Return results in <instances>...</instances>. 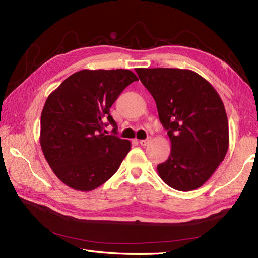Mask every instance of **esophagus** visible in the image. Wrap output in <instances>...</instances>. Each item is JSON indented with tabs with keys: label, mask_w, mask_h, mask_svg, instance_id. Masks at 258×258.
<instances>
[{
	"label": "esophagus",
	"mask_w": 258,
	"mask_h": 258,
	"mask_svg": "<svg viewBox=\"0 0 258 258\" xmlns=\"http://www.w3.org/2000/svg\"><path fill=\"white\" fill-rule=\"evenodd\" d=\"M150 141H151V139H146V140H141L140 141V144L142 145V146H146L147 144L150 143Z\"/></svg>",
	"instance_id": "1"
}]
</instances>
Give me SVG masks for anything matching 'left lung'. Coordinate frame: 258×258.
Returning <instances> with one entry per match:
<instances>
[{"label": "left lung", "instance_id": "left-lung-1", "mask_svg": "<svg viewBox=\"0 0 258 258\" xmlns=\"http://www.w3.org/2000/svg\"><path fill=\"white\" fill-rule=\"evenodd\" d=\"M135 71L155 100L158 117L171 140V154L157 165L158 175L180 191L201 187L228 150V120L220 95L190 70Z\"/></svg>", "mask_w": 258, "mask_h": 258}]
</instances>
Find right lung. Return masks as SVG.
<instances>
[{
	"label": "right lung",
	"mask_w": 258,
	"mask_h": 258,
	"mask_svg": "<svg viewBox=\"0 0 258 258\" xmlns=\"http://www.w3.org/2000/svg\"><path fill=\"white\" fill-rule=\"evenodd\" d=\"M139 81L130 70H82L48 95L41 114L40 143L48 165L69 187L90 191L116 173L131 142L105 135L117 124L109 108L126 86Z\"/></svg>",
	"instance_id": "add662e5"
}]
</instances>
